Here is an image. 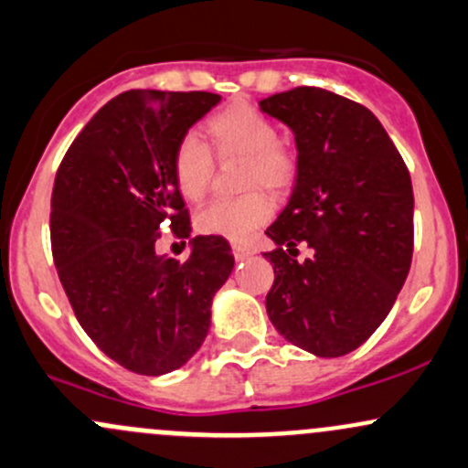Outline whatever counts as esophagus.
I'll return each instance as SVG.
<instances>
[{
    "instance_id": "34e87169",
    "label": "esophagus",
    "mask_w": 468,
    "mask_h": 468,
    "mask_svg": "<svg viewBox=\"0 0 468 468\" xmlns=\"http://www.w3.org/2000/svg\"><path fill=\"white\" fill-rule=\"evenodd\" d=\"M255 253V249L253 247H247V244H233V255H235V260H247V258H250V255Z\"/></svg>"
}]
</instances>
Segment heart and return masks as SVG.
<instances>
[{
    "label": "heart",
    "mask_w": 468,
    "mask_h": 468,
    "mask_svg": "<svg viewBox=\"0 0 468 468\" xmlns=\"http://www.w3.org/2000/svg\"><path fill=\"white\" fill-rule=\"evenodd\" d=\"M210 150L219 161L242 159L239 188L249 190L233 199H213L197 213V229L230 242H247L273 215L271 195L287 193L298 176V154L280 139L278 125L255 107L235 102L206 122ZM210 150L193 134L184 136L172 154V175L179 193L199 201L208 193L215 175Z\"/></svg>",
    "instance_id": "b5f03b06"
}]
</instances>
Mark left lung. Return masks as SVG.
<instances>
[{
  "label": "left lung",
  "mask_w": 468,
  "mask_h": 468,
  "mask_svg": "<svg viewBox=\"0 0 468 468\" xmlns=\"http://www.w3.org/2000/svg\"><path fill=\"white\" fill-rule=\"evenodd\" d=\"M260 107L292 127L298 147L293 193L267 229V314L293 346L343 356L375 334L410 271V172L377 116L350 98L296 87ZM298 243L314 250L304 263Z\"/></svg>",
  "instance_id": "1"
}]
</instances>
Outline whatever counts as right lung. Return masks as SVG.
Segmentation results:
<instances>
[{"mask_svg": "<svg viewBox=\"0 0 468 468\" xmlns=\"http://www.w3.org/2000/svg\"><path fill=\"white\" fill-rule=\"evenodd\" d=\"M218 102L210 91L118 93L58 168L51 250L60 282L87 336L136 375H165L199 350L215 292L233 271L219 235H197L184 262L156 253L164 226L190 235L172 154Z\"/></svg>", "mask_w": 468, "mask_h": 468, "instance_id": "1", "label": "right lung"}]
</instances>
